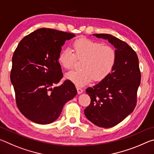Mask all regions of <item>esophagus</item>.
Masks as SVG:
<instances>
[{
	"label": "esophagus",
	"mask_w": 154,
	"mask_h": 154,
	"mask_svg": "<svg viewBox=\"0 0 154 154\" xmlns=\"http://www.w3.org/2000/svg\"><path fill=\"white\" fill-rule=\"evenodd\" d=\"M77 92L79 94H82L83 92V90L80 87H77Z\"/></svg>",
	"instance_id": "obj_1"
}]
</instances>
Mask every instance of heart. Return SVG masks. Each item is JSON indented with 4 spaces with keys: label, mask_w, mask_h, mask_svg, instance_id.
<instances>
[{
    "label": "heart",
    "mask_w": 154,
    "mask_h": 154,
    "mask_svg": "<svg viewBox=\"0 0 154 154\" xmlns=\"http://www.w3.org/2000/svg\"><path fill=\"white\" fill-rule=\"evenodd\" d=\"M72 52L64 49L59 54L58 62L66 69L73 68L77 59H83L82 70L67 72L66 79L77 86H83L94 79L100 82L113 71L117 62V53L110 46L89 38H80L72 44Z\"/></svg>",
    "instance_id": "heart-1"
}]
</instances>
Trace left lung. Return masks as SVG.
Returning <instances> with one entry per match:
<instances>
[{
    "mask_svg": "<svg viewBox=\"0 0 154 154\" xmlns=\"http://www.w3.org/2000/svg\"><path fill=\"white\" fill-rule=\"evenodd\" d=\"M93 35L108 40L114 46L117 62L107 77L85 90L91 103L84 113L96 126L111 128L123 121L136 106L141 77L139 59L131 47L116 36L108 34Z\"/></svg>",
    "mask_w": 154,
    "mask_h": 154,
    "instance_id": "obj_1",
    "label": "left lung"
}]
</instances>
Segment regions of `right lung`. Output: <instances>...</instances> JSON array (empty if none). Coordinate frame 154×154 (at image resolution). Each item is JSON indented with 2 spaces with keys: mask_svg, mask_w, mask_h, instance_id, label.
<instances>
[{
  "mask_svg": "<svg viewBox=\"0 0 154 154\" xmlns=\"http://www.w3.org/2000/svg\"><path fill=\"white\" fill-rule=\"evenodd\" d=\"M74 34L39 28L21 40L12 58L10 75L18 109L35 123L48 124L59 118L63 106L77 94L75 85L63 77L58 56Z\"/></svg>",
  "mask_w": 154,
  "mask_h": 154,
  "instance_id": "1",
  "label": "right lung"
}]
</instances>
